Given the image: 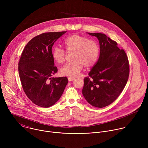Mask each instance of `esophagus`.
<instances>
[{"label": "esophagus", "mask_w": 148, "mask_h": 148, "mask_svg": "<svg viewBox=\"0 0 148 148\" xmlns=\"http://www.w3.org/2000/svg\"><path fill=\"white\" fill-rule=\"evenodd\" d=\"M68 79H69V81H73V80H74V79H75V78L69 77L68 78Z\"/></svg>", "instance_id": "esophagus-1"}]
</instances>
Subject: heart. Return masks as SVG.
Listing matches in <instances>:
<instances>
[{"label":"heart","mask_w":148,"mask_h":148,"mask_svg":"<svg viewBox=\"0 0 148 148\" xmlns=\"http://www.w3.org/2000/svg\"><path fill=\"white\" fill-rule=\"evenodd\" d=\"M64 45L68 53L73 52L72 62L67 63L60 69L62 75L75 77L79 75L83 66L89 68L93 66L97 61L99 48L97 42L87 37L73 34L64 41ZM52 57L58 63L65 61L66 53L60 47H55L52 50Z\"/></svg>","instance_id":"1"}]
</instances>
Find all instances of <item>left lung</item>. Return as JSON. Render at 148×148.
<instances>
[{"mask_svg":"<svg viewBox=\"0 0 148 148\" xmlns=\"http://www.w3.org/2000/svg\"><path fill=\"white\" fill-rule=\"evenodd\" d=\"M99 40L98 61L84 78L82 95L92 106L103 108L112 103L120 95L128 81L129 61L126 53L116 41L102 33H91Z\"/></svg>","mask_w":148,"mask_h":148,"instance_id":"obj_1","label":"left lung"}]
</instances>
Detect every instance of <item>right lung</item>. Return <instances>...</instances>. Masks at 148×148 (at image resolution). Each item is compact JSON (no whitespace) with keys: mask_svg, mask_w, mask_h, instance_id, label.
Segmentation results:
<instances>
[{"mask_svg":"<svg viewBox=\"0 0 148 148\" xmlns=\"http://www.w3.org/2000/svg\"><path fill=\"white\" fill-rule=\"evenodd\" d=\"M67 32H49L33 37L25 46L18 62V74L24 92L36 105L49 108L61 97L67 77H51L57 72L52 47Z\"/></svg>","mask_w":148,"mask_h":148,"instance_id":"add662e5","label":"right lung"}]
</instances>
